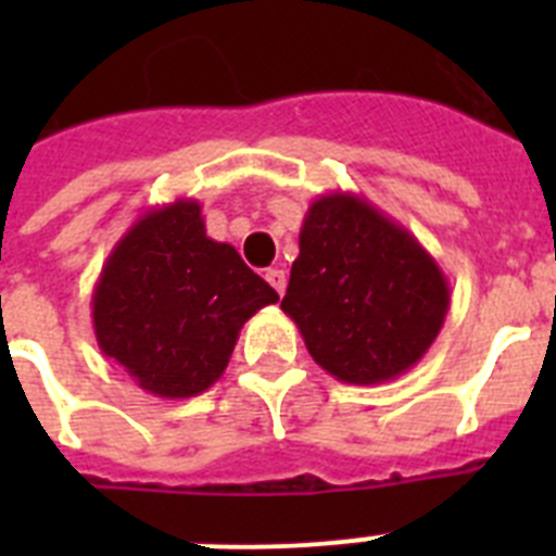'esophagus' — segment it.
<instances>
[{
  "mask_svg": "<svg viewBox=\"0 0 556 556\" xmlns=\"http://www.w3.org/2000/svg\"><path fill=\"white\" fill-rule=\"evenodd\" d=\"M264 278H267L269 287H273L275 292L283 294V289H287V269H281V267H269L267 273H264Z\"/></svg>",
  "mask_w": 556,
  "mask_h": 556,
  "instance_id": "1",
  "label": "esophagus"
}]
</instances>
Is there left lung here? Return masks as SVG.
<instances>
[{
	"mask_svg": "<svg viewBox=\"0 0 556 556\" xmlns=\"http://www.w3.org/2000/svg\"><path fill=\"white\" fill-rule=\"evenodd\" d=\"M451 287L415 236L351 191L314 200L281 308L345 384L404 376L445 323Z\"/></svg>",
	"mask_w": 556,
	"mask_h": 556,
	"instance_id": "left-lung-1",
	"label": "left lung"
}]
</instances>
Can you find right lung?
I'll return each mask as SVG.
<instances>
[{
    "label": "right lung",
    "instance_id": "add662e5",
    "mask_svg": "<svg viewBox=\"0 0 556 556\" xmlns=\"http://www.w3.org/2000/svg\"><path fill=\"white\" fill-rule=\"evenodd\" d=\"M278 292L236 248L205 236L198 200L147 208L108 255L94 294L97 345L144 392L194 397L225 372L236 339Z\"/></svg>",
    "mask_w": 556,
    "mask_h": 556
}]
</instances>
